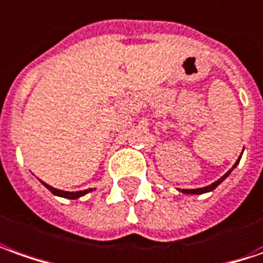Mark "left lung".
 <instances>
[{"mask_svg": "<svg viewBox=\"0 0 263 263\" xmlns=\"http://www.w3.org/2000/svg\"><path fill=\"white\" fill-rule=\"evenodd\" d=\"M240 157H242V155L239 156V159H238V160H236V163H235V164L232 166V169L229 170V172H226L225 175L220 177V179H218L216 182H213V183L209 184V186H204V187H197V189H182V193H186V195H203V193H208V192H212V190H213V189H216L219 184L222 183V182L225 180L226 177L231 175L232 170H233V169H235V167H236V166H238L239 160H240Z\"/></svg>", "mask_w": 263, "mask_h": 263, "instance_id": "8db88e82", "label": "left lung"}]
</instances>
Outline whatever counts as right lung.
Masks as SVG:
<instances>
[{
  "label": "right lung",
  "mask_w": 263,
  "mask_h": 263,
  "mask_svg": "<svg viewBox=\"0 0 263 263\" xmlns=\"http://www.w3.org/2000/svg\"><path fill=\"white\" fill-rule=\"evenodd\" d=\"M41 183L44 184L45 187L50 190L52 195H55V196H60V197H66V199H79V197L84 196V195H87V193H90V192L96 190V189H86V190H79V192H66V190L55 189V187H52V186L44 183V182H41Z\"/></svg>",
  "instance_id": "1"
}]
</instances>
